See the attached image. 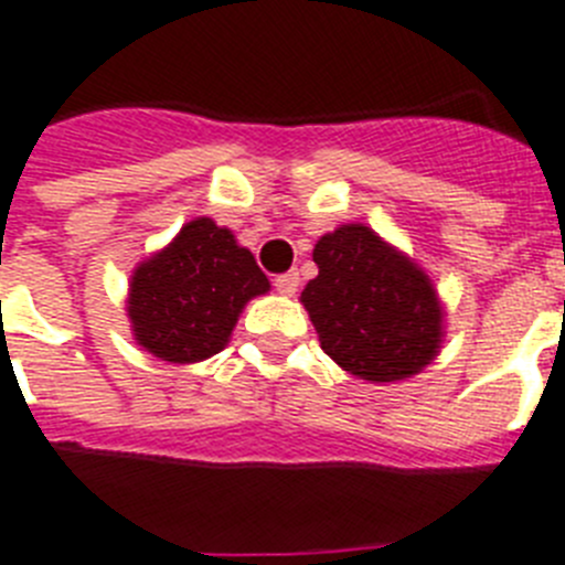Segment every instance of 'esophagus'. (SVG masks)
<instances>
[{"mask_svg": "<svg viewBox=\"0 0 565 565\" xmlns=\"http://www.w3.org/2000/svg\"><path fill=\"white\" fill-rule=\"evenodd\" d=\"M298 281H301V278H298V273L292 269V273H284V276L276 278V289L281 292V296H296Z\"/></svg>", "mask_w": 565, "mask_h": 565, "instance_id": "1", "label": "esophagus"}]
</instances>
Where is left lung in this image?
<instances>
[{
	"instance_id": "left-lung-1",
	"label": "left lung",
	"mask_w": 565,
	"mask_h": 565,
	"mask_svg": "<svg viewBox=\"0 0 565 565\" xmlns=\"http://www.w3.org/2000/svg\"><path fill=\"white\" fill-rule=\"evenodd\" d=\"M301 292L321 350L350 375L392 384L418 375L444 341V307L418 264L364 224H341L312 249Z\"/></svg>"
}]
</instances>
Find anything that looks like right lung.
Masks as SVG:
<instances>
[{"label":"right lung","mask_w":565,"mask_h":565,"mask_svg":"<svg viewBox=\"0 0 565 565\" xmlns=\"http://www.w3.org/2000/svg\"><path fill=\"white\" fill-rule=\"evenodd\" d=\"M267 289L253 253L201 215L134 269L127 318L150 355L195 364L227 347L244 303Z\"/></svg>","instance_id":"1"}]
</instances>
